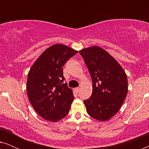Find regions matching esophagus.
<instances>
[{"label": "esophagus", "instance_id": "1", "mask_svg": "<svg viewBox=\"0 0 149 149\" xmlns=\"http://www.w3.org/2000/svg\"><path fill=\"white\" fill-rule=\"evenodd\" d=\"M74 91L75 92L79 93V91H80V88H79V87H76V88H74Z\"/></svg>", "mask_w": 149, "mask_h": 149}]
</instances>
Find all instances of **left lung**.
<instances>
[{"mask_svg":"<svg viewBox=\"0 0 149 149\" xmlns=\"http://www.w3.org/2000/svg\"><path fill=\"white\" fill-rule=\"evenodd\" d=\"M91 79L92 94L85 100L87 113L107 121L119 111L127 93V79L119 63L107 52L94 46L81 50Z\"/></svg>","mask_w":149,"mask_h":149,"instance_id":"1","label":"left lung"}]
</instances>
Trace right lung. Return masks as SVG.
Instances as JSON below:
<instances>
[{"mask_svg":"<svg viewBox=\"0 0 149 149\" xmlns=\"http://www.w3.org/2000/svg\"><path fill=\"white\" fill-rule=\"evenodd\" d=\"M77 53L64 45H54L30 68L26 85L28 99L43 119L56 122L68 114L74 97L72 89L64 83L63 66Z\"/></svg>","mask_w":149,"mask_h":149,"instance_id":"obj_1","label":"right lung"}]
</instances>
